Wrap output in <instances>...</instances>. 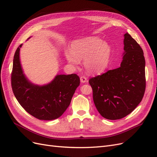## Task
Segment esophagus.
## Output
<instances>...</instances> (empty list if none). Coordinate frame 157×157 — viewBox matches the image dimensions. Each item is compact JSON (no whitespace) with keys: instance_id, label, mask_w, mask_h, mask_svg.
<instances>
[{"instance_id":"1","label":"esophagus","mask_w":157,"mask_h":157,"mask_svg":"<svg viewBox=\"0 0 157 157\" xmlns=\"http://www.w3.org/2000/svg\"><path fill=\"white\" fill-rule=\"evenodd\" d=\"M80 78V81H81V82L82 83L87 82V78L86 77H85V76H81Z\"/></svg>"}]
</instances>
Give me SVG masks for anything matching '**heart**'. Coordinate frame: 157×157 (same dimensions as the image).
I'll list each match as a JSON object with an SVG mask.
<instances>
[{
    "label": "heart",
    "instance_id": "1",
    "mask_svg": "<svg viewBox=\"0 0 157 157\" xmlns=\"http://www.w3.org/2000/svg\"><path fill=\"white\" fill-rule=\"evenodd\" d=\"M111 54V47L103 42L100 38L90 36L76 41L72 44V52L67 51L65 57L69 63L74 66L84 60V65L90 74L101 73L108 66Z\"/></svg>",
    "mask_w": 157,
    "mask_h": 157
}]
</instances>
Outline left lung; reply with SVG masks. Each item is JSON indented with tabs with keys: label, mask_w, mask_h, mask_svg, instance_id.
<instances>
[{
	"label": "left lung",
	"mask_w": 157,
	"mask_h": 157,
	"mask_svg": "<svg viewBox=\"0 0 157 157\" xmlns=\"http://www.w3.org/2000/svg\"><path fill=\"white\" fill-rule=\"evenodd\" d=\"M124 45L120 67L89 79L95 106L109 120L121 119L129 115L141 101L145 91L143 50L128 33L124 35Z\"/></svg>",
	"instance_id": "left-lung-1"
}]
</instances>
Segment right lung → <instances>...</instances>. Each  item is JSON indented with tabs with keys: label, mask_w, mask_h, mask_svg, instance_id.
<instances>
[{
	"label": "right lung",
	"mask_w": 157,
	"mask_h": 157,
	"mask_svg": "<svg viewBox=\"0 0 157 157\" xmlns=\"http://www.w3.org/2000/svg\"><path fill=\"white\" fill-rule=\"evenodd\" d=\"M13 56L11 74L13 93L25 110L37 119L51 121L63 115L69 106L76 89L80 84L77 74L59 75L50 84L39 86L31 83L23 73L20 50Z\"/></svg>",
	"instance_id": "1"
}]
</instances>
